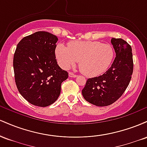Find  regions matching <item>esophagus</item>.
<instances>
[{
    "label": "esophagus",
    "mask_w": 147,
    "mask_h": 147,
    "mask_svg": "<svg viewBox=\"0 0 147 147\" xmlns=\"http://www.w3.org/2000/svg\"><path fill=\"white\" fill-rule=\"evenodd\" d=\"M69 77H77V75H75V74H74L73 72H69Z\"/></svg>",
    "instance_id": "1"
}]
</instances>
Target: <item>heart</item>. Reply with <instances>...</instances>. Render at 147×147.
<instances>
[{
	"mask_svg": "<svg viewBox=\"0 0 147 147\" xmlns=\"http://www.w3.org/2000/svg\"><path fill=\"white\" fill-rule=\"evenodd\" d=\"M56 56L61 66L69 68L79 61V68L84 75L93 77L109 68L114 57L112 46L99 41H71L68 48L59 44Z\"/></svg>",
	"mask_w": 147,
	"mask_h": 147,
	"instance_id": "b5f03b06",
	"label": "heart"
}]
</instances>
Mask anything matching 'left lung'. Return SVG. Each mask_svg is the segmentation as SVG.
<instances>
[{
	"mask_svg": "<svg viewBox=\"0 0 147 147\" xmlns=\"http://www.w3.org/2000/svg\"><path fill=\"white\" fill-rule=\"evenodd\" d=\"M116 57L102 75L87 79L82 90L84 99L97 106H106L117 100L128 87L133 71L131 46L122 38L111 39Z\"/></svg>",
	"mask_w": 147,
	"mask_h": 147,
	"instance_id": "8db88e82",
	"label": "left lung"
}]
</instances>
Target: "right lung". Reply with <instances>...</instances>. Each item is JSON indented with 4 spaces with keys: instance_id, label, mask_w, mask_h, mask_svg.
<instances>
[{
    "instance_id": "obj_1",
    "label": "right lung",
    "mask_w": 147,
    "mask_h": 147,
    "mask_svg": "<svg viewBox=\"0 0 147 147\" xmlns=\"http://www.w3.org/2000/svg\"><path fill=\"white\" fill-rule=\"evenodd\" d=\"M58 38L40 31L25 36L15 50L13 66L18 92L30 104L46 107L61 92V85L68 72L57 64L55 49Z\"/></svg>"
}]
</instances>
